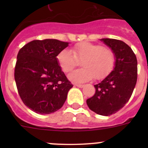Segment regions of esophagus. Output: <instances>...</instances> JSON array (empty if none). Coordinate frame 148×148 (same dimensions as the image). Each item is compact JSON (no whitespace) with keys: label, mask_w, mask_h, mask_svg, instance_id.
Wrapping results in <instances>:
<instances>
[{"label":"esophagus","mask_w":148,"mask_h":148,"mask_svg":"<svg viewBox=\"0 0 148 148\" xmlns=\"http://www.w3.org/2000/svg\"><path fill=\"white\" fill-rule=\"evenodd\" d=\"M74 85H75L76 86H78V87L79 88H82L84 86V84H74Z\"/></svg>","instance_id":"1"}]
</instances>
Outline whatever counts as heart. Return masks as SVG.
Instances as JSON below:
<instances>
[{
	"mask_svg": "<svg viewBox=\"0 0 148 148\" xmlns=\"http://www.w3.org/2000/svg\"><path fill=\"white\" fill-rule=\"evenodd\" d=\"M57 62L62 71H71L82 62L83 68L75 70L69 74V78L75 82H85L93 77L102 79L107 77L114 69L116 56L110 48L101 44L82 42L76 44L71 52L64 49L57 55Z\"/></svg>",
	"mask_w": 148,
	"mask_h": 148,
	"instance_id": "1",
	"label": "heart"
}]
</instances>
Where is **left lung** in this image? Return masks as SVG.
I'll use <instances>...</instances> for the list:
<instances>
[{
  "instance_id": "1",
  "label": "left lung",
  "mask_w": 148,
  "mask_h": 148,
  "mask_svg": "<svg viewBox=\"0 0 148 148\" xmlns=\"http://www.w3.org/2000/svg\"><path fill=\"white\" fill-rule=\"evenodd\" d=\"M101 40L114 51L115 67L104 80L95 85V94L86 99V104L97 114L109 116L121 110L132 96L138 79V61L132 49L122 41Z\"/></svg>"
}]
</instances>
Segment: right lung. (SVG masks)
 <instances>
[{
    "label": "right lung",
    "instance_id": "obj_1",
    "mask_svg": "<svg viewBox=\"0 0 148 148\" xmlns=\"http://www.w3.org/2000/svg\"><path fill=\"white\" fill-rule=\"evenodd\" d=\"M68 44L56 39L34 40L18 53L14 70L18 92L23 104L38 114L59 110L73 86L56 58Z\"/></svg>",
    "mask_w": 148,
    "mask_h": 148
}]
</instances>
